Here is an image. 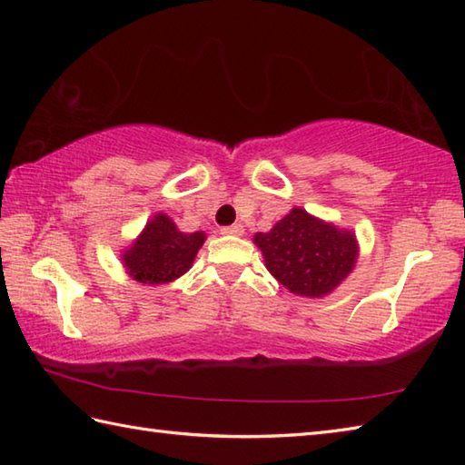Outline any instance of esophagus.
<instances>
[{"mask_svg": "<svg viewBox=\"0 0 465 465\" xmlns=\"http://www.w3.org/2000/svg\"><path fill=\"white\" fill-rule=\"evenodd\" d=\"M223 235H242L243 233V225L233 223V225H225L220 230Z\"/></svg>", "mask_w": 465, "mask_h": 465, "instance_id": "obj_1", "label": "esophagus"}]
</instances>
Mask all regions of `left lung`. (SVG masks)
Wrapping results in <instances>:
<instances>
[{"instance_id": "left-lung-1", "label": "left lung", "mask_w": 465, "mask_h": 465, "mask_svg": "<svg viewBox=\"0 0 465 465\" xmlns=\"http://www.w3.org/2000/svg\"><path fill=\"white\" fill-rule=\"evenodd\" d=\"M253 243L273 278L303 298L331 293L358 260L353 232L322 222L302 207H293L268 233H255Z\"/></svg>"}]
</instances>
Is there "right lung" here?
<instances>
[{"mask_svg": "<svg viewBox=\"0 0 465 465\" xmlns=\"http://www.w3.org/2000/svg\"><path fill=\"white\" fill-rule=\"evenodd\" d=\"M203 242V232L183 233L165 213H157L124 252L122 262L135 282L170 283L192 268Z\"/></svg>", "mask_w": 465, "mask_h": 465, "instance_id": "right-lung-1", "label": "right lung"}]
</instances>
